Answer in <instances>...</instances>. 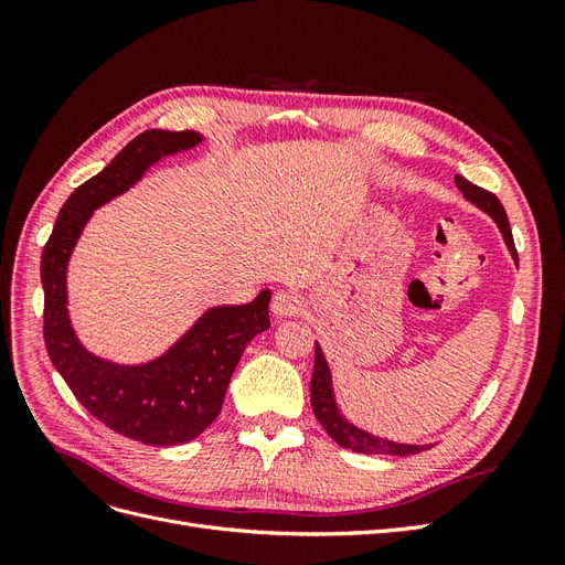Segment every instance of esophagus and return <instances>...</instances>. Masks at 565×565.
Wrapping results in <instances>:
<instances>
[{
    "mask_svg": "<svg viewBox=\"0 0 565 565\" xmlns=\"http://www.w3.org/2000/svg\"><path fill=\"white\" fill-rule=\"evenodd\" d=\"M270 311L278 318H295L303 311V299L297 292H292V289H280V292H276L270 299Z\"/></svg>",
    "mask_w": 565,
    "mask_h": 565,
    "instance_id": "34e87169",
    "label": "esophagus"
}]
</instances>
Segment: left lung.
Masks as SVG:
<instances>
[{
  "label": "left lung",
  "mask_w": 565,
  "mask_h": 565,
  "mask_svg": "<svg viewBox=\"0 0 565 565\" xmlns=\"http://www.w3.org/2000/svg\"><path fill=\"white\" fill-rule=\"evenodd\" d=\"M455 183L461 193L467 195V200H471L478 207L486 210L492 218L494 224L500 226L502 235H504V243L511 252V256L519 262V254H516V245H514V235H511V226H509V218L507 212L502 207L500 198L486 191V188L476 185L471 181H467L465 177H455ZM311 405H313V415L320 422V426L324 431L332 436V440L337 446L353 450V452H363V455H415L422 450H429V446H403V443H391L377 436H370L361 429H355V426L347 424L341 419V415L337 413V405L332 398V382H330V370L328 363H324V355L320 351V347L316 344V365H313V377H311Z\"/></svg>",
  "instance_id": "obj_1"
}]
</instances>
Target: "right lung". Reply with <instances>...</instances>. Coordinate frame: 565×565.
<instances>
[{
  "mask_svg": "<svg viewBox=\"0 0 565 565\" xmlns=\"http://www.w3.org/2000/svg\"><path fill=\"white\" fill-rule=\"evenodd\" d=\"M202 141L195 131L150 129L65 200L42 252L44 344L75 398L108 429L146 446H181L218 417L231 374L249 341L268 330L264 292L243 306H216L185 332L172 351L148 365H113L84 351L65 309V268L92 212L125 193L146 169Z\"/></svg>",
  "mask_w": 565,
  "mask_h": 565,
  "instance_id": "1",
  "label": "right lung"
}]
</instances>
